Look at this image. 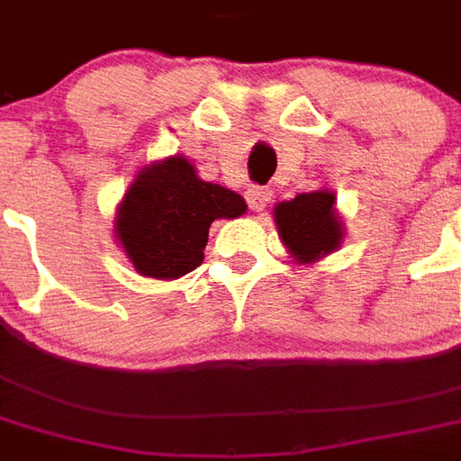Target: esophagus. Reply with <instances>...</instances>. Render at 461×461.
I'll return each instance as SVG.
<instances>
[{
	"label": "esophagus",
	"instance_id": "obj_1",
	"mask_svg": "<svg viewBox=\"0 0 461 461\" xmlns=\"http://www.w3.org/2000/svg\"><path fill=\"white\" fill-rule=\"evenodd\" d=\"M247 202H249V207L254 212L267 210L271 202V190H267V187H249L247 190Z\"/></svg>",
	"mask_w": 461,
	"mask_h": 461
}]
</instances>
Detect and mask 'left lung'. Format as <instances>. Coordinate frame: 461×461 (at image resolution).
<instances>
[{
    "instance_id": "1",
    "label": "left lung",
    "mask_w": 461,
    "mask_h": 461,
    "mask_svg": "<svg viewBox=\"0 0 461 461\" xmlns=\"http://www.w3.org/2000/svg\"><path fill=\"white\" fill-rule=\"evenodd\" d=\"M274 221L284 247L299 264L319 261L343 241V221L330 190L303 192L294 200L279 202L274 207Z\"/></svg>"
}]
</instances>
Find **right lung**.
<instances>
[{"label":"right lung","instance_id":"add662e5","mask_svg":"<svg viewBox=\"0 0 461 461\" xmlns=\"http://www.w3.org/2000/svg\"><path fill=\"white\" fill-rule=\"evenodd\" d=\"M247 212L237 192L197 177L187 158L145 165L115 212V237L140 276L180 279L204 259L214 220Z\"/></svg>","mask_w":461,"mask_h":461}]
</instances>
